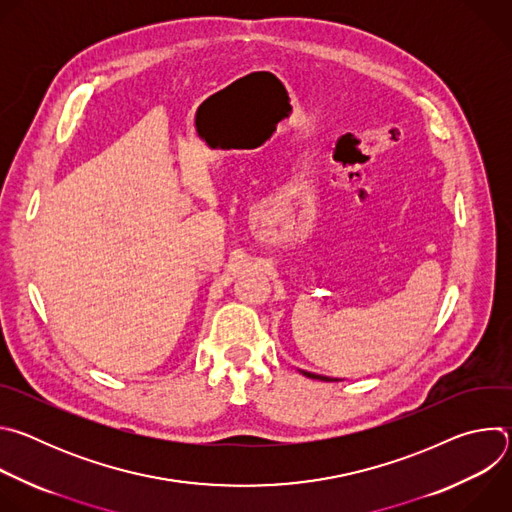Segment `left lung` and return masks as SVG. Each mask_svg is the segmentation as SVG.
<instances>
[{
  "label": "left lung",
  "instance_id": "1",
  "mask_svg": "<svg viewBox=\"0 0 512 512\" xmlns=\"http://www.w3.org/2000/svg\"><path fill=\"white\" fill-rule=\"evenodd\" d=\"M302 375H306L310 379H318V381H338V379H330V377H322V375H314V373H306V371H302Z\"/></svg>",
  "mask_w": 512,
  "mask_h": 512
}]
</instances>
